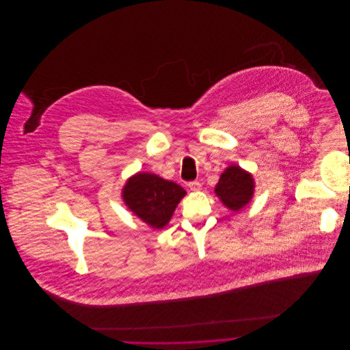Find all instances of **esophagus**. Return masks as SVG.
Listing matches in <instances>:
<instances>
[{
  "mask_svg": "<svg viewBox=\"0 0 350 350\" xmlns=\"http://www.w3.org/2000/svg\"><path fill=\"white\" fill-rule=\"evenodd\" d=\"M189 187H190L191 191H200V190H202V185H200V182H198V180L190 182V183H189Z\"/></svg>",
  "mask_w": 350,
  "mask_h": 350,
  "instance_id": "obj_1",
  "label": "esophagus"
}]
</instances>
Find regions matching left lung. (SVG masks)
Here are the masks:
<instances>
[{
  "instance_id": "obj_1",
  "label": "left lung",
  "mask_w": 350,
  "mask_h": 350,
  "mask_svg": "<svg viewBox=\"0 0 350 350\" xmlns=\"http://www.w3.org/2000/svg\"><path fill=\"white\" fill-rule=\"evenodd\" d=\"M214 193L225 207L233 213H239L253 198L254 179L247 170L232 164L221 174Z\"/></svg>"
}]
</instances>
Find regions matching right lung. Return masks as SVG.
<instances>
[{
	"instance_id": "1",
	"label": "right lung",
	"mask_w": 350,
	"mask_h": 350,
	"mask_svg": "<svg viewBox=\"0 0 350 350\" xmlns=\"http://www.w3.org/2000/svg\"><path fill=\"white\" fill-rule=\"evenodd\" d=\"M126 207L153 229H163L171 219L186 190L172 180L150 172H137L122 187Z\"/></svg>"
}]
</instances>
